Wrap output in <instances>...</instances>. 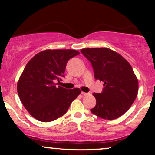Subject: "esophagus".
<instances>
[{
  "instance_id": "1",
  "label": "esophagus",
  "mask_w": 155,
  "mask_h": 155,
  "mask_svg": "<svg viewBox=\"0 0 155 155\" xmlns=\"http://www.w3.org/2000/svg\"><path fill=\"white\" fill-rule=\"evenodd\" d=\"M81 94H82V95H84V96H87V95H88V94H89V93H86V92H81Z\"/></svg>"
}]
</instances>
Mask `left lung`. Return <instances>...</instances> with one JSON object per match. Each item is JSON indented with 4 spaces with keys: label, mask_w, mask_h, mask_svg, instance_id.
Segmentation results:
<instances>
[{
    "label": "left lung",
    "mask_w": 155,
    "mask_h": 155,
    "mask_svg": "<svg viewBox=\"0 0 155 155\" xmlns=\"http://www.w3.org/2000/svg\"><path fill=\"white\" fill-rule=\"evenodd\" d=\"M81 53L90 61L94 78L104 82L101 93H94L91 112L103 119L119 118L130 109L138 92V80L128 61L108 48H86Z\"/></svg>",
    "instance_id": "8db88e82"
}]
</instances>
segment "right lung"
<instances>
[{
    "label": "right lung",
    "instance_id": "add662e5",
    "mask_svg": "<svg viewBox=\"0 0 155 155\" xmlns=\"http://www.w3.org/2000/svg\"><path fill=\"white\" fill-rule=\"evenodd\" d=\"M74 49H47L27 63L18 82V93L27 111L36 119L50 122L66 113L72 101L81 93L79 88L57 86L64 78L67 62L79 55Z\"/></svg>",
    "mask_w": 155,
    "mask_h": 155
}]
</instances>
